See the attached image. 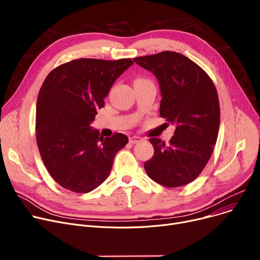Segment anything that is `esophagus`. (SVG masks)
Segmentation results:
<instances>
[{
    "instance_id": "obj_1",
    "label": "esophagus",
    "mask_w": 260,
    "mask_h": 260,
    "mask_svg": "<svg viewBox=\"0 0 260 260\" xmlns=\"http://www.w3.org/2000/svg\"><path fill=\"white\" fill-rule=\"evenodd\" d=\"M141 141H142V137H140L139 135H133V136L129 137V142L131 144H136V143H139Z\"/></svg>"
}]
</instances>
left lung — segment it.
<instances>
[{"label":"left lung","mask_w":260,"mask_h":260,"mask_svg":"<svg viewBox=\"0 0 260 260\" xmlns=\"http://www.w3.org/2000/svg\"><path fill=\"white\" fill-rule=\"evenodd\" d=\"M153 73L160 88V116L176 126L166 145L150 139L154 154L145 162L148 176L175 188L192 182L208 164L216 144L220 109L216 88L193 60L173 51L133 58Z\"/></svg>","instance_id":"left-lung-1"}]
</instances>
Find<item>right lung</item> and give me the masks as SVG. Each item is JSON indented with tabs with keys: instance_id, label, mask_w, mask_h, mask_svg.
<instances>
[{
	"instance_id": "add662e5",
	"label": "right lung",
	"mask_w": 260,
	"mask_h": 260,
	"mask_svg": "<svg viewBox=\"0 0 260 260\" xmlns=\"http://www.w3.org/2000/svg\"><path fill=\"white\" fill-rule=\"evenodd\" d=\"M132 64L131 58H79L45 79L37 102V143L46 169L59 186L88 193L109 176L128 137H103L90 124L115 80Z\"/></svg>"
}]
</instances>
